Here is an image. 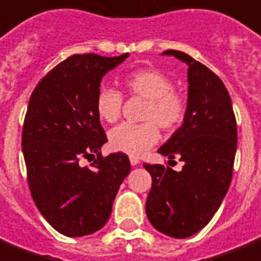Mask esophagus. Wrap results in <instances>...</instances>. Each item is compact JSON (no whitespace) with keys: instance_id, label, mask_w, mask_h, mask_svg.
Returning <instances> with one entry per match:
<instances>
[{"instance_id":"obj_1","label":"esophagus","mask_w":261,"mask_h":261,"mask_svg":"<svg viewBox=\"0 0 261 261\" xmlns=\"http://www.w3.org/2000/svg\"><path fill=\"white\" fill-rule=\"evenodd\" d=\"M130 163H131V166H137V164H139V159H138V157L131 156L130 157Z\"/></svg>"}]
</instances>
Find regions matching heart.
I'll return each instance as SVG.
<instances>
[{"instance_id":"b5f03b06","label":"heart","mask_w":261,"mask_h":261,"mask_svg":"<svg viewBox=\"0 0 261 261\" xmlns=\"http://www.w3.org/2000/svg\"><path fill=\"white\" fill-rule=\"evenodd\" d=\"M123 86L127 94L146 99L141 120L123 123L109 133V146L115 152L139 157L157 144L159 127L172 133L182 126L186 116V99L174 89L171 77L157 68H138L126 73ZM123 95L112 87H101L95 95V111L105 123H115L122 115Z\"/></svg>"}]
</instances>
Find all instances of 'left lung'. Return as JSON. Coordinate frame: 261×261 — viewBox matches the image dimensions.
<instances>
[{"instance_id":"8db88e82","label":"left lung","mask_w":261,"mask_h":261,"mask_svg":"<svg viewBox=\"0 0 261 261\" xmlns=\"http://www.w3.org/2000/svg\"><path fill=\"white\" fill-rule=\"evenodd\" d=\"M189 65L188 108L184 124L159 153L180 157L182 171L145 164L152 175L146 216L156 230L188 238L214 218L231 184L237 150V122L231 98L220 77L179 50H166Z\"/></svg>"}]
</instances>
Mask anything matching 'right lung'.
<instances>
[{
	"mask_svg": "<svg viewBox=\"0 0 261 261\" xmlns=\"http://www.w3.org/2000/svg\"><path fill=\"white\" fill-rule=\"evenodd\" d=\"M127 56H71L49 71L30 97L21 134L30 192L43 218L67 237L104 227L130 172L124 153L104 157L99 152L108 139L95 111L101 79ZM90 156L96 159L83 167L80 162Z\"/></svg>",
	"mask_w": 261,
	"mask_h": 261,
	"instance_id": "1",
	"label": "right lung"
}]
</instances>
